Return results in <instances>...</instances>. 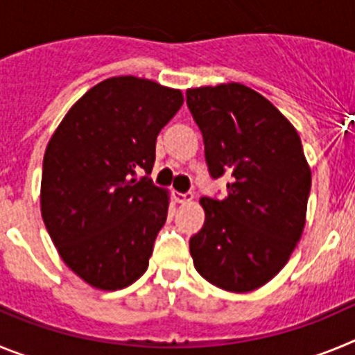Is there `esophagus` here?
<instances>
[{
	"mask_svg": "<svg viewBox=\"0 0 355 355\" xmlns=\"http://www.w3.org/2000/svg\"><path fill=\"white\" fill-rule=\"evenodd\" d=\"M193 196L192 193H180V192H174V200L178 205H188V202H192Z\"/></svg>",
	"mask_w": 355,
	"mask_h": 355,
	"instance_id": "1",
	"label": "esophagus"
}]
</instances>
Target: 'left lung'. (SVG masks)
<instances>
[{"label":"left lung","instance_id":"obj_1","mask_svg":"<svg viewBox=\"0 0 355 355\" xmlns=\"http://www.w3.org/2000/svg\"><path fill=\"white\" fill-rule=\"evenodd\" d=\"M209 174L227 178L222 200L202 197L206 220L190 238L193 266L213 286L247 293L283 270L306 224L311 168L290 121L241 83L187 90Z\"/></svg>","mask_w":355,"mask_h":355}]
</instances>
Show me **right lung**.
<instances>
[{
    "label": "right lung",
    "mask_w": 355,
    "mask_h": 355,
    "mask_svg": "<svg viewBox=\"0 0 355 355\" xmlns=\"http://www.w3.org/2000/svg\"><path fill=\"white\" fill-rule=\"evenodd\" d=\"M181 105L180 89L108 78L71 106L49 139L42 220L65 265L92 288L122 290L149 266L171 196L135 172L150 174L156 137Z\"/></svg>",
    "instance_id": "1"
}]
</instances>
